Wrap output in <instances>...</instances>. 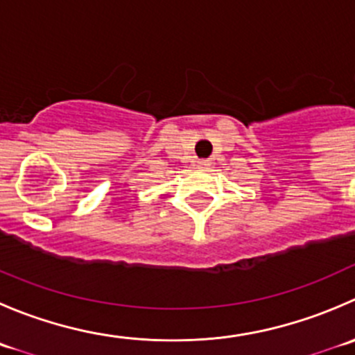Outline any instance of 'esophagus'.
Here are the masks:
<instances>
[{"label":"esophagus","mask_w":355,"mask_h":355,"mask_svg":"<svg viewBox=\"0 0 355 355\" xmlns=\"http://www.w3.org/2000/svg\"><path fill=\"white\" fill-rule=\"evenodd\" d=\"M199 168H205V166H208V164H209V161H199Z\"/></svg>","instance_id":"esophagus-1"}]
</instances>
